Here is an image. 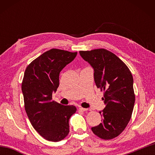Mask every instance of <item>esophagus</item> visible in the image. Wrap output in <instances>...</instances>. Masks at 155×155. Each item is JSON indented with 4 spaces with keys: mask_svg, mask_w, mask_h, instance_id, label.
<instances>
[{
    "mask_svg": "<svg viewBox=\"0 0 155 155\" xmlns=\"http://www.w3.org/2000/svg\"><path fill=\"white\" fill-rule=\"evenodd\" d=\"M79 109L81 110V111H87V109H86V108H83V107H79Z\"/></svg>",
    "mask_w": 155,
    "mask_h": 155,
    "instance_id": "1",
    "label": "esophagus"
}]
</instances>
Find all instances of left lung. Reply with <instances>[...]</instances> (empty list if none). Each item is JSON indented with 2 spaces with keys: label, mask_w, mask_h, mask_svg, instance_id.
I'll list each match as a JSON object with an SVG mask.
<instances>
[{
  "label": "left lung",
  "mask_w": 155,
  "mask_h": 155,
  "mask_svg": "<svg viewBox=\"0 0 155 155\" xmlns=\"http://www.w3.org/2000/svg\"><path fill=\"white\" fill-rule=\"evenodd\" d=\"M79 53L94 68L96 87L104 91L102 99L106 106L99 112L103 120L91 130L100 138L111 140L125 129L130 120L135 100L132 74L119 57L106 49Z\"/></svg>",
  "instance_id": "8db88e82"
}]
</instances>
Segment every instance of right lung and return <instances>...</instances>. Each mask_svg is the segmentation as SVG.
Segmentation results:
<instances>
[{
    "label": "right lung",
    "instance_id": "1",
    "mask_svg": "<svg viewBox=\"0 0 155 155\" xmlns=\"http://www.w3.org/2000/svg\"><path fill=\"white\" fill-rule=\"evenodd\" d=\"M77 52L52 48L44 52L26 68L22 83L25 108L31 124L41 137L59 141L69 133V119L77 111L52 101L59 85V73Z\"/></svg>",
    "mask_w": 155,
    "mask_h": 155
}]
</instances>
